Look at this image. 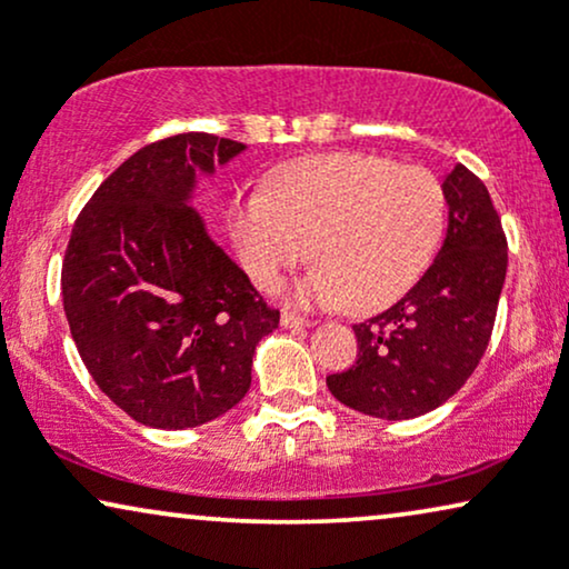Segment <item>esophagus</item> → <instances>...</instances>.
<instances>
[{
  "label": "esophagus",
  "mask_w": 569,
  "mask_h": 569,
  "mask_svg": "<svg viewBox=\"0 0 569 569\" xmlns=\"http://www.w3.org/2000/svg\"><path fill=\"white\" fill-rule=\"evenodd\" d=\"M279 323H282L284 329H306V327H311V321L302 319V316H298V313H290V311L282 313V319H279Z\"/></svg>",
  "instance_id": "esophagus-1"
}]
</instances>
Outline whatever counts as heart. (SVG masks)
Masks as SVG:
<instances>
[{
  "label": "heart",
  "instance_id": "heart-1",
  "mask_svg": "<svg viewBox=\"0 0 569 569\" xmlns=\"http://www.w3.org/2000/svg\"><path fill=\"white\" fill-rule=\"evenodd\" d=\"M445 227L437 174L360 151L292 161L263 193L230 211L234 248L258 287H274L311 253L319 267L295 284L292 298L302 306L345 302L352 313L400 300L431 267Z\"/></svg>",
  "mask_w": 569,
  "mask_h": 569
}]
</instances>
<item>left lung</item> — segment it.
<instances>
[{"mask_svg": "<svg viewBox=\"0 0 569 569\" xmlns=\"http://www.w3.org/2000/svg\"><path fill=\"white\" fill-rule=\"evenodd\" d=\"M447 238L426 274L392 308L356 323L358 360L327 376L348 408L383 420L418 418L445 405L489 348L507 238L489 190L468 167L445 177Z\"/></svg>", "mask_w": 569, "mask_h": 569, "instance_id": "left-lung-1", "label": "left lung"}]
</instances>
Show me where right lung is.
I'll return each mask as SVG.
<instances>
[{"label":"right lung","mask_w":569,"mask_h":569,"mask_svg":"<svg viewBox=\"0 0 569 569\" xmlns=\"http://www.w3.org/2000/svg\"><path fill=\"white\" fill-rule=\"evenodd\" d=\"M246 151L211 132L143 146L80 211L62 263L70 335L99 389L151 429H196L250 389L279 323L190 201L198 174Z\"/></svg>","instance_id":"right-lung-1"}]
</instances>
